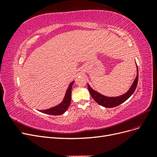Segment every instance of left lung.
<instances>
[{
    "mask_svg": "<svg viewBox=\"0 0 157 157\" xmlns=\"http://www.w3.org/2000/svg\"><path fill=\"white\" fill-rule=\"evenodd\" d=\"M136 67H137V76L131 87L130 88L129 90H128V91L126 93L121 95L120 96L107 97L105 96H103V95L99 94L96 91H95V90L90 87V85L88 84V88L89 90V92L90 94H91L92 98L99 104V105L107 108L115 107L121 105V103H124L132 96L133 93L134 92L135 90L137 87V82H138V69H137V66H136Z\"/></svg>",
    "mask_w": 157,
    "mask_h": 157,
    "instance_id": "1",
    "label": "left lung"
}]
</instances>
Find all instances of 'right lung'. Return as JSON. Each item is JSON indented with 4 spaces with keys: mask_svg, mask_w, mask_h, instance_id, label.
<instances>
[{
    "mask_svg": "<svg viewBox=\"0 0 157 157\" xmlns=\"http://www.w3.org/2000/svg\"><path fill=\"white\" fill-rule=\"evenodd\" d=\"M73 83L74 80L69 84V86L67 90V91H66L63 101L59 104H58V105H56L55 107L48 109H45V110H40V111L51 115H60L63 114L66 111H67V109H68L71 104V90H72V85L73 84Z\"/></svg>",
    "mask_w": 157,
    "mask_h": 157,
    "instance_id": "1",
    "label": "right lung"
}]
</instances>
